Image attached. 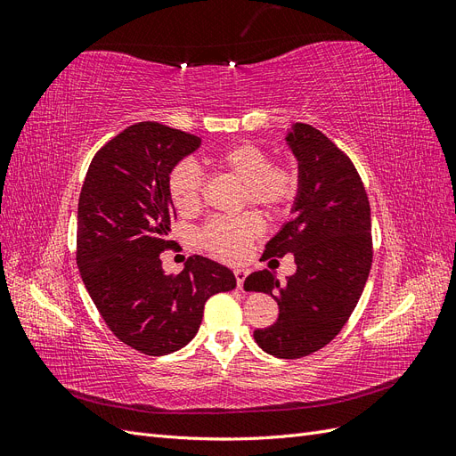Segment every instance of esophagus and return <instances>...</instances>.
<instances>
[{
    "instance_id": "esophagus-1",
    "label": "esophagus",
    "mask_w": 456,
    "mask_h": 456,
    "mask_svg": "<svg viewBox=\"0 0 456 456\" xmlns=\"http://www.w3.org/2000/svg\"><path fill=\"white\" fill-rule=\"evenodd\" d=\"M233 275H236L238 287L241 289V287H243V281H245V278H247V270H243V268H236V270H233Z\"/></svg>"
}]
</instances>
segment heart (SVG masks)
Masks as SVG:
<instances>
[{
    "instance_id": "1",
    "label": "heart",
    "mask_w": 456,
    "mask_h": 456,
    "mask_svg": "<svg viewBox=\"0 0 456 456\" xmlns=\"http://www.w3.org/2000/svg\"><path fill=\"white\" fill-rule=\"evenodd\" d=\"M220 169L243 183V200L270 213H280L297 196L298 173L291 163L272 165L268 151L253 142L226 148L213 158ZM167 191L176 211L191 213L201 203L203 173L194 159L178 161L169 173ZM260 218L245 213L240 216H215L200 233L207 249L224 258H238L245 247L260 236Z\"/></svg>"
}]
</instances>
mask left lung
<instances>
[{"mask_svg": "<svg viewBox=\"0 0 456 456\" xmlns=\"http://www.w3.org/2000/svg\"><path fill=\"white\" fill-rule=\"evenodd\" d=\"M285 144L298 161L293 216L262 258L291 253L297 272L285 281L272 270L253 272L243 287L280 306L278 322L255 330L258 346L297 360L322 350L348 322L369 278L372 240L369 200L350 158L306 123L287 129Z\"/></svg>", "mask_w": 456, "mask_h": 456, "instance_id": "8db88e82", "label": "left lung"}]
</instances>
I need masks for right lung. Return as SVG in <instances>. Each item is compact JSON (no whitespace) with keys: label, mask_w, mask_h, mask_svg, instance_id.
I'll return each instance as SVG.
<instances>
[{"label":"right lung","mask_w":456,"mask_h":456,"mask_svg":"<svg viewBox=\"0 0 456 456\" xmlns=\"http://www.w3.org/2000/svg\"><path fill=\"white\" fill-rule=\"evenodd\" d=\"M200 146L196 134L141 121L96 151L79 194L81 280L110 330L146 355L184 348L209 297L236 287L230 268L200 255L178 275L161 268L176 218L169 173Z\"/></svg>","instance_id":"obj_1"}]
</instances>
